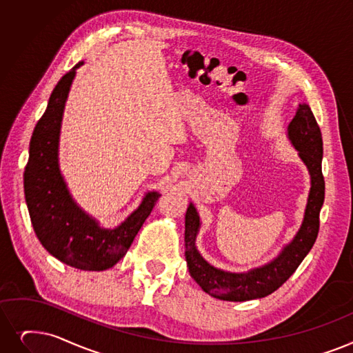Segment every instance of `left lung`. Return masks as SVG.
I'll use <instances>...</instances> for the list:
<instances>
[{"mask_svg": "<svg viewBox=\"0 0 353 353\" xmlns=\"http://www.w3.org/2000/svg\"><path fill=\"white\" fill-rule=\"evenodd\" d=\"M287 135L291 144L299 151V157L307 167L312 186L299 232L272 261L248 272H229L210 265L196 248L201 218L193 203L188 208L185 221V255L189 272L205 293L214 299L247 301L274 293L293 275L316 242L320 223L319 214L325 202V179L321 174L323 140L317 121L307 103L299 105L294 118L288 124Z\"/></svg>", "mask_w": 353, "mask_h": 353, "instance_id": "left-lung-1", "label": "left lung"}]
</instances>
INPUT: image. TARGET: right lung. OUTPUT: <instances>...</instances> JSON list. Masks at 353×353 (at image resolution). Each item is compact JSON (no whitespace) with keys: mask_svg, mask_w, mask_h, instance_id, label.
<instances>
[{"mask_svg":"<svg viewBox=\"0 0 353 353\" xmlns=\"http://www.w3.org/2000/svg\"><path fill=\"white\" fill-rule=\"evenodd\" d=\"M82 65L79 62L57 82L34 127L24 170V194L34 232L50 255L73 268L103 271L127 254L161 194L148 192L141 205L112 229L99 226L72 199L59 168V137L70 85Z\"/></svg>","mask_w":353,"mask_h":353,"instance_id":"add662e5","label":"right lung"}]
</instances>
